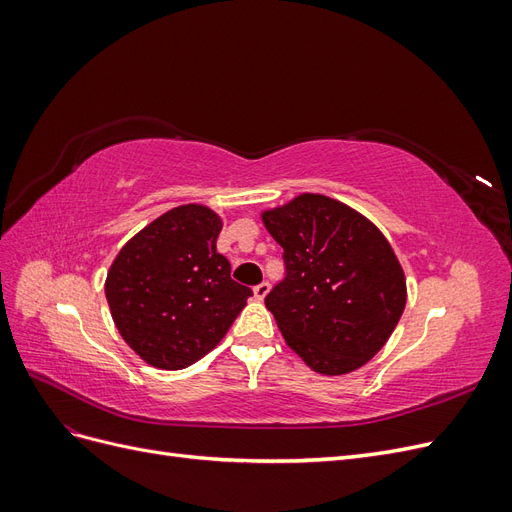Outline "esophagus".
Returning <instances> with one entry per match:
<instances>
[{
  "mask_svg": "<svg viewBox=\"0 0 512 512\" xmlns=\"http://www.w3.org/2000/svg\"><path fill=\"white\" fill-rule=\"evenodd\" d=\"M267 292H269V282H260V284L254 286V297H256L258 301L265 299Z\"/></svg>",
  "mask_w": 512,
  "mask_h": 512,
  "instance_id": "obj_1",
  "label": "esophagus"
}]
</instances>
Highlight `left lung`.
<instances>
[{"instance_id":"1","label":"left lung","mask_w":512,"mask_h":512,"mask_svg":"<svg viewBox=\"0 0 512 512\" xmlns=\"http://www.w3.org/2000/svg\"><path fill=\"white\" fill-rule=\"evenodd\" d=\"M284 247V277L265 297L288 346L318 374L359 369L391 337L406 277L382 232L320 194L262 213Z\"/></svg>"}]
</instances>
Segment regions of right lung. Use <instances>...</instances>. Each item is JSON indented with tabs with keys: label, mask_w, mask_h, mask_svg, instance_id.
Listing matches in <instances>:
<instances>
[{
	"label": "right lung",
	"mask_w": 512,
	"mask_h": 512,
	"mask_svg": "<svg viewBox=\"0 0 512 512\" xmlns=\"http://www.w3.org/2000/svg\"><path fill=\"white\" fill-rule=\"evenodd\" d=\"M222 220L203 205L164 213L121 247L106 301L126 344L153 367L183 369L220 344L252 288L215 247Z\"/></svg>",
	"instance_id": "right-lung-1"
}]
</instances>
